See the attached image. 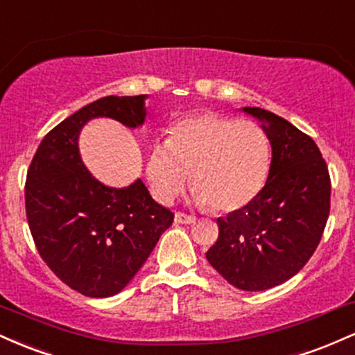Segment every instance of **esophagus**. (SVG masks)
Returning a JSON list of instances; mask_svg holds the SVG:
<instances>
[{"label":"esophagus","instance_id":"1","mask_svg":"<svg viewBox=\"0 0 355 355\" xmlns=\"http://www.w3.org/2000/svg\"><path fill=\"white\" fill-rule=\"evenodd\" d=\"M175 222L177 223H193L195 217L193 215L183 214V211H177V214H175Z\"/></svg>","mask_w":355,"mask_h":355}]
</instances>
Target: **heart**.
I'll list each match as a JSON object with an SVG mask.
<instances>
[{"label":"heart","instance_id":"heart-1","mask_svg":"<svg viewBox=\"0 0 355 355\" xmlns=\"http://www.w3.org/2000/svg\"><path fill=\"white\" fill-rule=\"evenodd\" d=\"M272 168L267 132L252 120L197 113L182 118L168 140L157 141L146 177L160 202H172L191 172L193 198L215 211H235L254 202Z\"/></svg>","mask_w":355,"mask_h":355}]
</instances>
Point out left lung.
Returning a JSON list of instances; mask_svg holds the SVG:
<instances>
[{
    "label": "left lung",
    "mask_w": 355,
    "mask_h": 355,
    "mask_svg": "<svg viewBox=\"0 0 355 355\" xmlns=\"http://www.w3.org/2000/svg\"><path fill=\"white\" fill-rule=\"evenodd\" d=\"M243 112L266 123L270 175L254 202L217 218L207 260L234 287L255 292L284 284L313 255L331 211V175L307 133L267 110Z\"/></svg>",
    "instance_id": "left-lung-1"
}]
</instances>
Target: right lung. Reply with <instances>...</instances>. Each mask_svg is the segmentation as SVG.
<instances>
[{"label": "right lung", "mask_w": 355, "mask_h": 355, "mask_svg": "<svg viewBox=\"0 0 355 355\" xmlns=\"http://www.w3.org/2000/svg\"><path fill=\"white\" fill-rule=\"evenodd\" d=\"M144 100L112 95L80 108L46 133L28 168L24 205L36 250L61 282L87 297L118 294L173 223V211L144 182L105 187L78 153L88 120L108 116L135 128L145 120Z\"/></svg>", "instance_id": "add662e5"}]
</instances>
